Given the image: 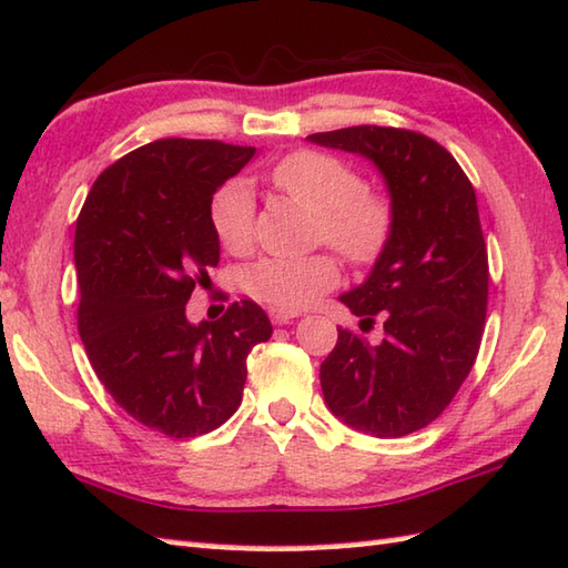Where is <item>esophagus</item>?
Returning <instances> with one entry per match:
<instances>
[{"mask_svg":"<svg viewBox=\"0 0 568 568\" xmlns=\"http://www.w3.org/2000/svg\"><path fill=\"white\" fill-rule=\"evenodd\" d=\"M267 315H271V320H273L275 325H287V323H293V320L297 317V313L277 311V307H271V311H267Z\"/></svg>","mask_w":568,"mask_h":568,"instance_id":"34e87169","label":"esophagus"}]
</instances>
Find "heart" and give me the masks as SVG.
Here are the masks:
<instances>
[{"instance_id":"b5f03b06","label":"heart","mask_w":568,"mask_h":568,"mask_svg":"<svg viewBox=\"0 0 568 568\" xmlns=\"http://www.w3.org/2000/svg\"><path fill=\"white\" fill-rule=\"evenodd\" d=\"M277 191L313 213V239L353 265H373L385 255L395 233V209L385 193L365 189V179L347 161L325 151H293L271 171ZM255 203L243 181L215 193L211 225L225 251L245 253L253 245ZM339 265L329 253L303 257H263L245 267L243 287L255 301L297 313L335 287Z\"/></svg>"}]
</instances>
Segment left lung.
<instances>
[{
  "mask_svg": "<svg viewBox=\"0 0 568 568\" xmlns=\"http://www.w3.org/2000/svg\"><path fill=\"white\" fill-rule=\"evenodd\" d=\"M307 141L373 161L395 209L385 255L339 295L359 325L383 320L385 339L337 329L320 365L325 405L365 435L405 437L445 412L479 353L489 265L477 195L455 156L417 131L353 126Z\"/></svg>",
  "mask_w": 568,
  "mask_h": 568,
  "instance_id": "left-lung-1",
  "label": "left lung"
}]
</instances>
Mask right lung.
<instances>
[{
	"label": "right lung",
	"mask_w": 568,
	"mask_h": 568,
	"mask_svg": "<svg viewBox=\"0 0 568 568\" xmlns=\"http://www.w3.org/2000/svg\"><path fill=\"white\" fill-rule=\"evenodd\" d=\"M253 146L161 139L109 166L74 235L79 335L113 402L173 439L221 427L241 405L245 359L273 335L253 301L191 323L185 303L221 261L213 193Z\"/></svg>",
	"instance_id": "right-lung-1"
}]
</instances>
